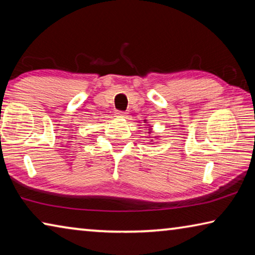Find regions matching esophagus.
<instances>
[{"label":"esophagus","mask_w":255,"mask_h":255,"mask_svg":"<svg viewBox=\"0 0 255 255\" xmlns=\"http://www.w3.org/2000/svg\"><path fill=\"white\" fill-rule=\"evenodd\" d=\"M116 115H117L118 117H126V116H127L126 112H124V111H117V112H116Z\"/></svg>","instance_id":"obj_1"}]
</instances>
